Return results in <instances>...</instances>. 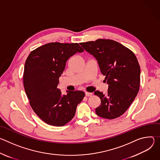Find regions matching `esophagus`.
<instances>
[{"mask_svg":"<svg viewBox=\"0 0 160 160\" xmlns=\"http://www.w3.org/2000/svg\"><path fill=\"white\" fill-rule=\"evenodd\" d=\"M92 95V94L90 92H85V96H87V97H90Z\"/></svg>","mask_w":160,"mask_h":160,"instance_id":"34e87169","label":"esophagus"}]
</instances>
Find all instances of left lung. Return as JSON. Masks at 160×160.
I'll use <instances>...</instances> for the list:
<instances>
[{
    "instance_id": "obj_1",
    "label": "left lung",
    "mask_w": 160,
    "mask_h": 160,
    "mask_svg": "<svg viewBox=\"0 0 160 160\" xmlns=\"http://www.w3.org/2000/svg\"><path fill=\"white\" fill-rule=\"evenodd\" d=\"M98 61L104 81L108 85L104 94L96 90L101 105L97 115L106 119H115L127 110L139 90L141 68L135 54L121 43L109 39H98L80 43Z\"/></svg>"
}]
</instances>
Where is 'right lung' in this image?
<instances>
[{
  "label": "right lung",
  "instance_id": "obj_1",
  "mask_svg": "<svg viewBox=\"0 0 160 160\" xmlns=\"http://www.w3.org/2000/svg\"><path fill=\"white\" fill-rule=\"evenodd\" d=\"M83 51L77 43L52 42L38 48L27 58L23 74L25 90L33 110L45 123L60 127L74 117L85 93L67 90V94L63 95L58 85L67 60Z\"/></svg>",
  "mask_w": 160,
  "mask_h": 160
}]
</instances>
